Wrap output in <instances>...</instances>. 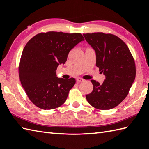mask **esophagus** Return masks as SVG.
<instances>
[{
    "label": "esophagus",
    "mask_w": 149,
    "mask_h": 149,
    "mask_svg": "<svg viewBox=\"0 0 149 149\" xmlns=\"http://www.w3.org/2000/svg\"><path fill=\"white\" fill-rule=\"evenodd\" d=\"M76 81H77V83H81V82H83L84 79H83L80 78V77H77L76 79Z\"/></svg>",
    "instance_id": "esophagus-1"
}]
</instances>
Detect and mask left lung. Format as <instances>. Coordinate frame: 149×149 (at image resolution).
I'll list each match as a JSON object with an SVG mask.
<instances>
[{
  "mask_svg": "<svg viewBox=\"0 0 149 149\" xmlns=\"http://www.w3.org/2000/svg\"><path fill=\"white\" fill-rule=\"evenodd\" d=\"M83 36L95 51L96 66L106 76L102 84L91 80L93 89L86 99L97 109L114 108L127 95L135 79L134 59L127 45L113 34L95 33Z\"/></svg>",
  "mask_w": 149,
  "mask_h": 149,
  "instance_id": "obj_1",
  "label": "left lung"
}]
</instances>
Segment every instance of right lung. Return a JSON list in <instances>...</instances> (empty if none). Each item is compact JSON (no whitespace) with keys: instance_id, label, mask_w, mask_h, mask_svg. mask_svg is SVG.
Here are the masks:
<instances>
[{"instance_id":"obj_1","label":"right lung","mask_w":149,"mask_h":149,"mask_svg":"<svg viewBox=\"0 0 149 149\" xmlns=\"http://www.w3.org/2000/svg\"><path fill=\"white\" fill-rule=\"evenodd\" d=\"M84 40L81 33L50 31L38 34L27 42L22 54L19 76L34 105L46 110L64 104L75 79L58 78L57 67L65 64L69 52Z\"/></svg>"}]
</instances>
